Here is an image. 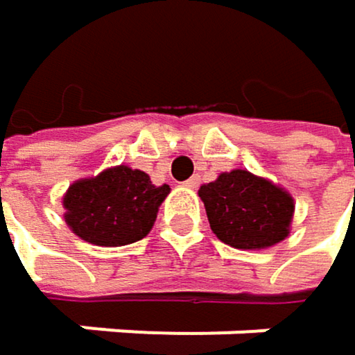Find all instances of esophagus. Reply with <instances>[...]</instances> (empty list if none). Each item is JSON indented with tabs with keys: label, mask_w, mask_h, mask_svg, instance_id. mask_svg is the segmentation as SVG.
I'll use <instances>...</instances> for the list:
<instances>
[{
	"label": "esophagus",
	"mask_w": 355,
	"mask_h": 355,
	"mask_svg": "<svg viewBox=\"0 0 355 355\" xmlns=\"http://www.w3.org/2000/svg\"><path fill=\"white\" fill-rule=\"evenodd\" d=\"M199 180H201L199 177H191L189 180H184L182 184H184L187 189H197V187H199Z\"/></svg>",
	"instance_id": "34e87169"
}]
</instances>
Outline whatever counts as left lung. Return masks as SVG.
Listing matches in <instances>:
<instances>
[{"mask_svg":"<svg viewBox=\"0 0 355 355\" xmlns=\"http://www.w3.org/2000/svg\"><path fill=\"white\" fill-rule=\"evenodd\" d=\"M214 234L234 248H267L290 234L294 199L248 171H232L199 189Z\"/></svg>","mask_w":355,"mask_h":355,"instance_id":"left-lung-1","label":"left lung"}]
</instances>
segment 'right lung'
I'll return each instance as SVG.
<instances>
[{"label":"right lung","instance_id":"right-lung-1","mask_svg":"<svg viewBox=\"0 0 355 355\" xmlns=\"http://www.w3.org/2000/svg\"><path fill=\"white\" fill-rule=\"evenodd\" d=\"M168 191V184H152L141 171L108 168L67 189L63 197L65 222L86 243L98 247L131 245L152 230Z\"/></svg>","mask_w":355,"mask_h":355}]
</instances>
